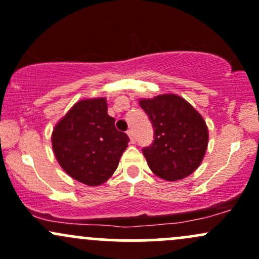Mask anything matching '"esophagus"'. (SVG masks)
<instances>
[{"mask_svg":"<svg viewBox=\"0 0 259 259\" xmlns=\"http://www.w3.org/2000/svg\"><path fill=\"white\" fill-rule=\"evenodd\" d=\"M127 135H128L130 140H131V143H135V136H133V131L132 130H128L127 131Z\"/></svg>","mask_w":259,"mask_h":259,"instance_id":"34e87169","label":"esophagus"}]
</instances>
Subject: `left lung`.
I'll list each match as a JSON object with an SVG mask.
<instances>
[{
    "mask_svg": "<svg viewBox=\"0 0 259 259\" xmlns=\"http://www.w3.org/2000/svg\"><path fill=\"white\" fill-rule=\"evenodd\" d=\"M140 105L154 128V141L143 148L153 173L168 182H177L195 171L208 143L202 116L175 94L142 99Z\"/></svg>",
    "mask_w": 259,
    "mask_h": 259,
    "instance_id": "8db88e82",
    "label": "left lung"
}]
</instances>
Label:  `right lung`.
Instances as JSON below:
<instances>
[{"mask_svg": "<svg viewBox=\"0 0 259 259\" xmlns=\"http://www.w3.org/2000/svg\"><path fill=\"white\" fill-rule=\"evenodd\" d=\"M128 142V136L116 130L115 118L107 115L105 97L76 102L52 133L58 163L73 179L89 186L111 178Z\"/></svg>", "mask_w": 259, "mask_h": 259, "instance_id": "right-lung-1", "label": "right lung"}]
</instances>
